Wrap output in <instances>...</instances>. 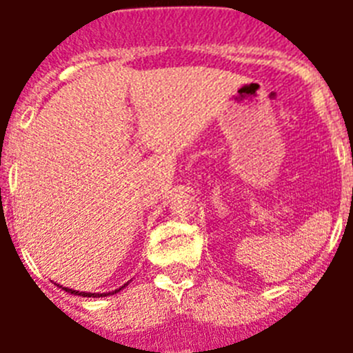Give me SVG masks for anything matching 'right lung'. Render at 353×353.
Instances as JSON below:
<instances>
[{
	"mask_svg": "<svg viewBox=\"0 0 353 353\" xmlns=\"http://www.w3.org/2000/svg\"><path fill=\"white\" fill-rule=\"evenodd\" d=\"M123 286H125V285H123ZM123 286H121V288H123ZM121 288L114 290V292H109V293H86V292H77V290H72V288H63V290H65V292L72 293V295H83V297H105V295H113V293L120 292Z\"/></svg>",
	"mask_w": 353,
	"mask_h": 353,
	"instance_id": "obj_1",
	"label": "right lung"
}]
</instances>
